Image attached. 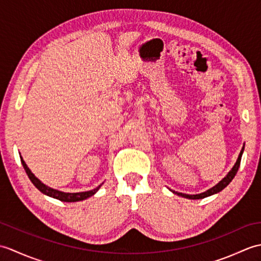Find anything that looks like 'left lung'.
<instances>
[{"label": "left lung", "instance_id": "obj_1", "mask_svg": "<svg viewBox=\"0 0 261 261\" xmlns=\"http://www.w3.org/2000/svg\"><path fill=\"white\" fill-rule=\"evenodd\" d=\"M243 150H245V147L242 148V150L240 151V154H239V157H238V160H237L236 165L233 166V168H232V169L229 171V174L226 175V176L224 177V178L219 182V184H216L214 187L210 188L208 191L204 192V193H202V194H197V195H187V194L177 193V192H174V193H175V194H177V195L181 196V197H186V198H190V199H199V198L207 197V196L213 195V194H216V193L221 192V191L223 190V188H225L226 186H228V185L230 184L231 180L234 178L236 174L238 173V169H239V167H240V163H241V157H242V152H243Z\"/></svg>", "mask_w": 261, "mask_h": 261}]
</instances>
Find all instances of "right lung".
Returning a JSON list of instances; mask_svg holds the SVG:
<instances>
[{
    "mask_svg": "<svg viewBox=\"0 0 261 261\" xmlns=\"http://www.w3.org/2000/svg\"><path fill=\"white\" fill-rule=\"evenodd\" d=\"M20 158H21L22 166H23L25 173H27L28 177H29V178H30V180L32 181V184L35 185L41 193L46 194V195L50 196V197L57 198V199H59V201H62V202H79V201H83V199H86L87 197L94 195V194H95L98 191V188L101 187V185H99L98 187L94 188V190H92V191L82 192V193H64V192H60V191H57V190H54V188H50V187L46 186L45 184H42V182L39 180L37 177L31 173L30 169L28 168V166L25 165L24 160L22 159V157H20Z\"/></svg>",
    "mask_w": 261,
    "mask_h": 261,
    "instance_id": "1",
    "label": "right lung"
}]
</instances>
